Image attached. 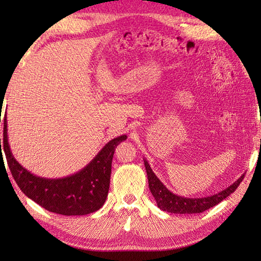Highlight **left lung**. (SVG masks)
<instances>
[{
  "instance_id": "8db88e82",
  "label": "left lung",
  "mask_w": 261,
  "mask_h": 261,
  "mask_svg": "<svg viewBox=\"0 0 261 261\" xmlns=\"http://www.w3.org/2000/svg\"><path fill=\"white\" fill-rule=\"evenodd\" d=\"M145 168H146L147 178H148V188L151 190L154 199H155L158 207L162 211L169 212L175 214H194L202 213L206 210H210L219 202L226 199L228 196H230L232 192L236 191L238 185L244 178V175H242L235 183L230 187L224 189L213 196L204 197V198H184L182 196H177L173 192H170L165 185L162 184L160 179L156 177V175L153 173L152 168L149 167L148 162L144 160Z\"/></svg>"
}]
</instances>
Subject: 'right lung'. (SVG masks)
Listing matches in <instances>:
<instances>
[{"mask_svg":"<svg viewBox=\"0 0 261 261\" xmlns=\"http://www.w3.org/2000/svg\"><path fill=\"white\" fill-rule=\"evenodd\" d=\"M1 122V121H0ZM7 117L4 118L3 139L9 169L17 185L30 199L43 208L61 215H86L100 210L108 196L112 161L115 147L126 136L114 138L106 144L96 156L81 171L64 178L49 179L31 174L16 161L8 143ZM2 158V155H1Z\"/></svg>","mask_w":261,"mask_h":261,"instance_id":"add662e5","label":"right lung"}]
</instances>
